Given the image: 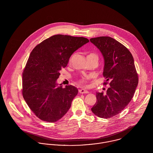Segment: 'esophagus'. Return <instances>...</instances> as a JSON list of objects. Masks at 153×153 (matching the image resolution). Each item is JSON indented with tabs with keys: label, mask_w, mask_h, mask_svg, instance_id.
Wrapping results in <instances>:
<instances>
[{
	"label": "esophagus",
	"mask_w": 153,
	"mask_h": 153,
	"mask_svg": "<svg viewBox=\"0 0 153 153\" xmlns=\"http://www.w3.org/2000/svg\"><path fill=\"white\" fill-rule=\"evenodd\" d=\"M79 92L81 94H88L89 91H88L87 90H85L84 89H81L79 90Z\"/></svg>",
	"instance_id": "obj_1"
}]
</instances>
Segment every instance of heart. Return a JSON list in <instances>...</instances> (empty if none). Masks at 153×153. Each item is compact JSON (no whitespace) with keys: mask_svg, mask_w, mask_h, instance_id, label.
Instances as JSON below:
<instances>
[{"mask_svg":"<svg viewBox=\"0 0 153 153\" xmlns=\"http://www.w3.org/2000/svg\"><path fill=\"white\" fill-rule=\"evenodd\" d=\"M89 55H91V56H95V57H96V58H98V56H97V55L96 54H94V53H91V54H89ZM87 78L86 77H84V78H83L81 79V82L83 83V82H85V81H87Z\"/></svg>","mask_w":153,"mask_h":153,"instance_id":"1","label":"heart"}]
</instances>
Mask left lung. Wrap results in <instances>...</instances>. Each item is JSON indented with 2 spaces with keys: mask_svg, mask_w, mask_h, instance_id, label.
<instances>
[{
  "mask_svg": "<svg viewBox=\"0 0 153 153\" xmlns=\"http://www.w3.org/2000/svg\"><path fill=\"white\" fill-rule=\"evenodd\" d=\"M102 53L104 66L103 76L109 82L105 95L97 92V102L91 108L97 116L109 118L124 109L134 96L138 83L133 56L123 44L109 36L90 39Z\"/></svg>",
  "mask_w": 153,
  "mask_h": 153,
  "instance_id": "1",
  "label": "left lung"
}]
</instances>
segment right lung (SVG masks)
<instances>
[{"mask_svg": "<svg viewBox=\"0 0 153 153\" xmlns=\"http://www.w3.org/2000/svg\"><path fill=\"white\" fill-rule=\"evenodd\" d=\"M89 42L87 38L53 35L31 52L22 75V95L39 119L54 123L71 106L78 90L73 85L62 88L57 83L59 71L65 68L72 54Z\"/></svg>", "mask_w": 153, "mask_h": 153, "instance_id": "right-lung-1", "label": "right lung"}]
</instances>
